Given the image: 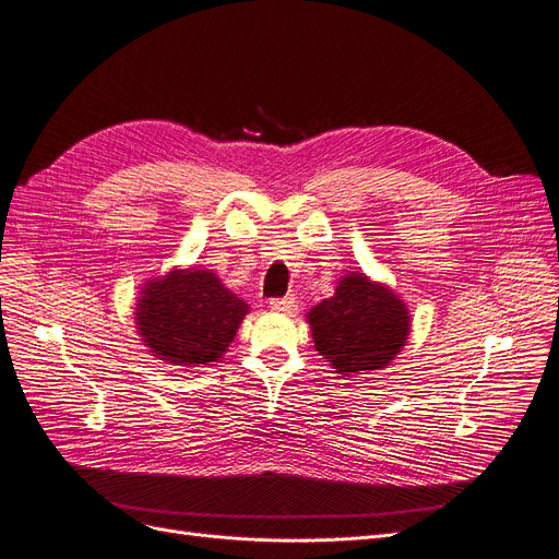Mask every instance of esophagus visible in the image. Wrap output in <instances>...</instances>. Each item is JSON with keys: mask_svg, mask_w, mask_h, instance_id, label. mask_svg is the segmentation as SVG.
<instances>
[{"mask_svg": "<svg viewBox=\"0 0 559 559\" xmlns=\"http://www.w3.org/2000/svg\"><path fill=\"white\" fill-rule=\"evenodd\" d=\"M269 306H272L274 311H281V313H295L297 311L295 297H276V299L269 301Z\"/></svg>", "mask_w": 559, "mask_h": 559, "instance_id": "esophagus-1", "label": "esophagus"}]
</instances>
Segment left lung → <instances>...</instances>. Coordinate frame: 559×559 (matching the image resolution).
I'll return each mask as SVG.
<instances>
[{
    "mask_svg": "<svg viewBox=\"0 0 559 559\" xmlns=\"http://www.w3.org/2000/svg\"><path fill=\"white\" fill-rule=\"evenodd\" d=\"M316 350L336 373H362L388 367L406 346L411 316L388 285L365 274L338 281L334 297L309 311Z\"/></svg>",
    "mask_w": 559,
    "mask_h": 559,
    "instance_id": "obj_1",
    "label": "left lung"
}]
</instances>
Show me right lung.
I'll use <instances>...</instances> for the list:
<instances>
[{"label": "right lung", "instance_id": "1", "mask_svg": "<svg viewBox=\"0 0 559 559\" xmlns=\"http://www.w3.org/2000/svg\"><path fill=\"white\" fill-rule=\"evenodd\" d=\"M248 304L204 269H174L141 287L136 330L157 359L202 367L223 357L237 336Z\"/></svg>", "mask_w": 559, "mask_h": 559}]
</instances>
